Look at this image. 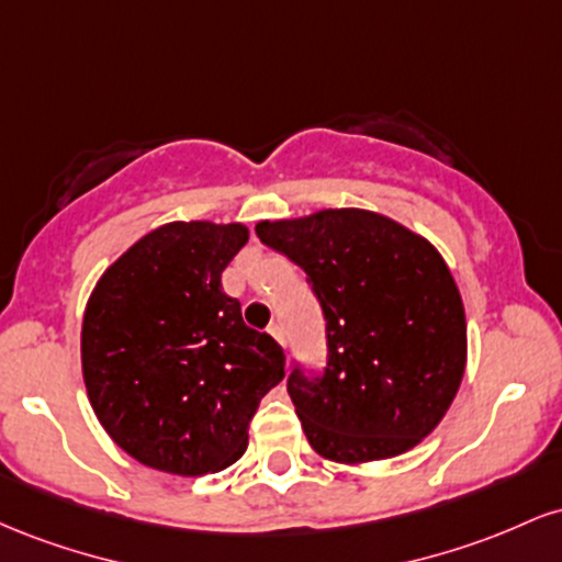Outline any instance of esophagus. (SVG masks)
<instances>
[{
  "label": "esophagus",
  "mask_w": 562,
  "mask_h": 562,
  "mask_svg": "<svg viewBox=\"0 0 562 562\" xmlns=\"http://www.w3.org/2000/svg\"><path fill=\"white\" fill-rule=\"evenodd\" d=\"M269 335H272V338H274L277 344H280L282 348L288 346V340H285V330H282V325H277V322H274V325H269Z\"/></svg>",
  "instance_id": "34e87169"
}]
</instances>
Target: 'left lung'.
Here are the masks:
<instances>
[{
	"mask_svg": "<svg viewBox=\"0 0 562 562\" xmlns=\"http://www.w3.org/2000/svg\"><path fill=\"white\" fill-rule=\"evenodd\" d=\"M306 272L325 314L327 367L288 393L317 454L359 465L417 447L454 402L468 359L460 290L425 237L362 209L259 222Z\"/></svg>",
	"mask_w": 562,
	"mask_h": 562,
	"instance_id": "8db88e82",
	"label": "left lung"
}]
</instances>
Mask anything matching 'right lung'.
Here are the masks:
<instances>
[{
    "instance_id": "1",
    "label": "right lung",
    "mask_w": 562,
    "mask_h": 562,
    "mask_svg": "<svg viewBox=\"0 0 562 562\" xmlns=\"http://www.w3.org/2000/svg\"><path fill=\"white\" fill-rule=\"evenodd\" d=\"M245 224L171 222L113 261L87 301L81 370L97 420L126 454L173 475L229 468L285 378V353L243 322L222 272Z\"/></svg>"
}]
</instances>
